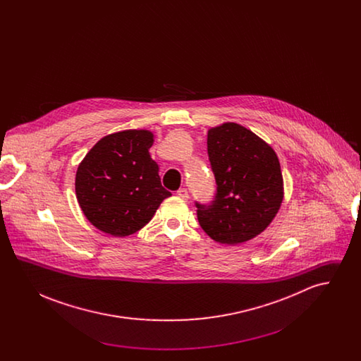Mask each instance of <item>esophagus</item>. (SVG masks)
I'll return each mask as SVG.
<instances>
[{
	"label": "esophagus",
	"mask_w": 361,
	"mask_h": 361,
	"mask_svg": "<svg viewBox=\"0 0 361 361\" xmlns=\"http://www.w3.org/2000/svg\"><path fill=\"white\" fill-rule=\"evenodd\" d=\"M177 195H178V197H181V199H183V200H188L189 193H188V190H187V189H185V188L178 189V190H177Z\"/></svg>",
	"instance_id": "1"
}]
</instances>
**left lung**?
<instances>
[{"label":"left lung","mask_w":361,"mask_h":361,"mask_svg":"<svg viewBox=\"0 0 361 361\" xmlns=\"http://www.w3.org/2000/svg\"><path fill=\"white\" fill-rule=\"evenodd\" d=\"M207 150L216 195L209 206L196 203L202 228L226 245L257 237L275 219L284 197L275 150L250 130L231 121L208 130Z\"/></svg>","instance_id":"left-lung-1"}]
</instances>
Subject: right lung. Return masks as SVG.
I'll return each instance as SVG.
<instances>
[{"instance_id": "1", "label": "right lung", "mask_w": 361, "mask_h": 361, "mask_svg": "<svg viewBox=\"0 0 361 361\" xmlns=\"http://www.w3.org/2000/svg\"><path fill=\"white\" fill-rule=\"evenodd\" d=\"M149 130H124L102 137L75 173V195L86 219L100 231L127 237L154 216L172 193L162 187L149 153Z\"/></svg>"}]
</instances>
